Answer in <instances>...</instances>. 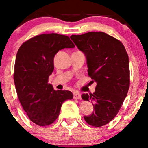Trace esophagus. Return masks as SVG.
<instances>
[{"label": "esophagus", "mask_w": 148, "mask_h": 148, "mask_svg": "<svg viewBox=\"0 0 148 148\" xmlns=\"http://www.w3.org/2000/svg\"><path fill=\"white\" fill-rule=\"evenodd\" d=\"M74 99H81V95L80 93L77 92H74Z\"/></svg>", "instance_id": "34e87169"}]
</instances>
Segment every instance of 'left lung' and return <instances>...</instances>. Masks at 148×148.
<instances>
[{
	"instance_id": "obj_1",
	"label": "left lung",
	"mask_w": 148,
	"mask_h": 148,
	"mask_svg": "<svg viewBox=\"0 0 148 148\" xmlns=\"http://www.w3.org/2000/svg\"><path fill=\"white\" fill-rule=\"evenodd\" d=\"M84 53L88 74L97 83L93 94H83L85 101H92L95 111L84 117L89 125L101 127L114 118L127 95L130 86L129 58L119 40L104 32L71 35Z\"/></svg>"
}]
</instances>
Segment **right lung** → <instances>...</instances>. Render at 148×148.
Masks as SVG:
<instances>
[{"mask_svg": "<svg viewBox=\"0 0 148 148\" xmlns=\"http://www.w3.org/2000/svg\"><path fill=\"white\" fill-rule=\"evenodd\" d=\"M74 46L67 36L48 34L33 37L18 51L13 77L16 92L28 118L39 126L53 123L63 102L73 98L70 91L54 90L48 79L56 53Z\"/></svg>", "mask_w": 148, "mask_h": 148, "instance_id": "1", "label": "right lung"}]
</instances>
